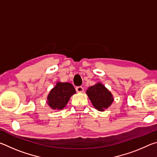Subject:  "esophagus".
I'll return each instance as SVG.
<instances>
[{"label":"esophagus","mask_w":157,"mask_h":157,"mask_svg":"<svg viewBox=\"0 0 157 157\" xmlns=\"http://www.w3.org/2000/svg\"><path fill=\"white\" fill-rule=\"evenodd\" d=\"M76 91L78 93H82L84 91V88L82 86H77L76 87Z\"/></svg>","instance_id":"34e87169"}]
</instances>
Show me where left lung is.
<instances>
[{
    "label": "left lung",
    "instance_id": "obj_1",
    "mask_svg": "<svg viewBox=\"0 0 157 157\" xmlns=\"http://www.w3.org/2000/svg\"><path fill=\"white\" fill-rule=\"evenodd\" d=\"M92 105L98 111H105L112 104L114 98L111 93L101 82L89 87L86 91Z\"/></svg>",
    "mask_w": 157,
    "mask_h": 157
}]
</instances>
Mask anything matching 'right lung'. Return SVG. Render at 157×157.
I'll list each match as a JSON object with an SVG mask.
<instances>
[{
  "label": "right lung",
  "mask_w": 157,
  "mask_h": 157,
  "mask_svg": "<svg viewBox=\"0 0 157 157\" xmlns=\"http://www.w3.org/2000/svg\"><path fill=\"white\" fill-rule=\"evenodd\" d=\"M75 94L76 91L72 84L57 82L48 95L47 104L53 110H62Z\"/></svg>",
  "instance_id": "1"
}]
</instances>
